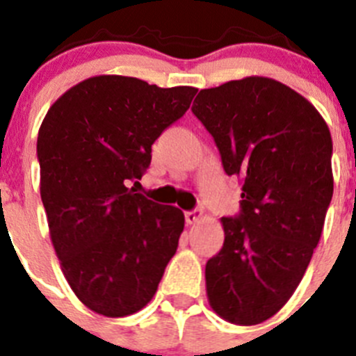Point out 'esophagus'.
I'll return each mask as SVG.
<instances>
[{"label":"esophagus","mask_w":356,"mask_h":356,"mask_svg":"<svg viewBox=\"0 0 356 356\" xmlns=\"http://www.w3.org/2000/svg\"><path fill=\"white\" fill-rule=\"evenodd\" d=\"M184 218H186V223H188V225H193V223H197L198 220H200V218H202V209L186 211Z\"/></svg>","instance_id":"obj_1"}]
</instances>
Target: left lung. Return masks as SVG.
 <instances>
[{"label": "left lung", "instance_id": "1", "mask_svg": "<svg viewBox=\"0 0 356 356\" xmlns=\"http://www.w3.org/2000/svg\"><path fill=\"white\" fill-rule=\"evenodd\" d=\"M191 111L214 138L223 170L243 182L241 213L206 264L209 305L225 321L270 319L305 275L334 195L332 136L319 111L262 76L198 92Z\"/></svg>", "mask_w": 356, "mask_h": 356}]
</instances>
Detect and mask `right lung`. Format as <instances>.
<instances>
[{"label": "right lung", "instance_id": "right-lung-1", "mask_svg": "<svg viewBox=\"0 0 356 356\" xmlns=\"http://www.w3.org/2000/svg\"><path fill=\"white\" fill-rule=\"evenodd\" d=\"M195 94L193 86L94 76L54 102L38 129L40 197L54 252L70 289L106 318L142 310L177 250L182 211L129 186Z\"/></svg>", "mask_w": 356, "mask_h": 356}]
</instances>
